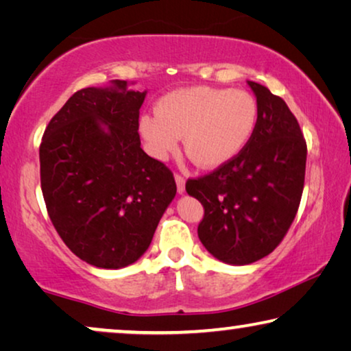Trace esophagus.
<instances>
[{
	"label": "esophagus",
	"mask_w": 351,
	"mask_h": 351,
	"mask_svg": "<svg viewBox=\"0 0 351 351\" xmlns=\"http://www.w3.org/2000/svg\"><path fill=\"white\" fill-rule=\"evenodd\" d=\"M176 184H177V193L184 195L185 193V179L179 174H176Z\"/></svg>",
	"instance_id": "1"
}]
</instances>
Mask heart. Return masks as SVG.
I'll return each instance as SVG.
<instances>
[{"label": "heart", "mask_w": 351, "mask_h": 351, "mask_svg": "<svg viewBox=\"0 0 351 351\" xmlns=\"http://www.w3.org/2000/svg\"><path fill=\"white\" fill-rule=\"evenodd\" d=\"M257 118V102L247 90L191 86L162 95L156 112L138 119V134L156 160H166L184 137L196 166L217 169L247 147Z\"/></svg>", "instance_id": "b5f03b06"}]
</instances>
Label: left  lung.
Returning a JSON list of instances; mask_svg holds the SVG:
<instances>
[{
    "mask_svg": "<svg viewBox=\"0 0 351 351\" xmlns=\"http://www.w3.org/2000/svg\"><path fill=\"white\" fill-rule=\"evenodd\" d=\"M247 84L258 108L247 147L185 185L204 208L199 241L228 265H249L273 252L295 217L305 180L306 143L295 117L265 86Z\"/></svg>",
    "mask_w": 351,
    "mask_h": 351,
    "instance_id": "8db88e82",
    "label": "left lung"
}]
</instances>
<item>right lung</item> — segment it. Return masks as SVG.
<instances>
[{
  "label": "right lung",
  "instance_id": "right-lung-1",
  "mask_svg": "<svg viewBox=\"0 0 351 351\" xmlns=\"http://www.w3.org/2000/svg\"><path fill=\"white\" fill-rule=\"evenodd\" d=\"M113 80L84 88L47 124L40 147L41 190L57 233L89 265L137 262L174 199L171 171L141 148L147 90Z\"/></svg>",
  "mask_w": 351,
  "mask_h": 351
}]
</instances>
